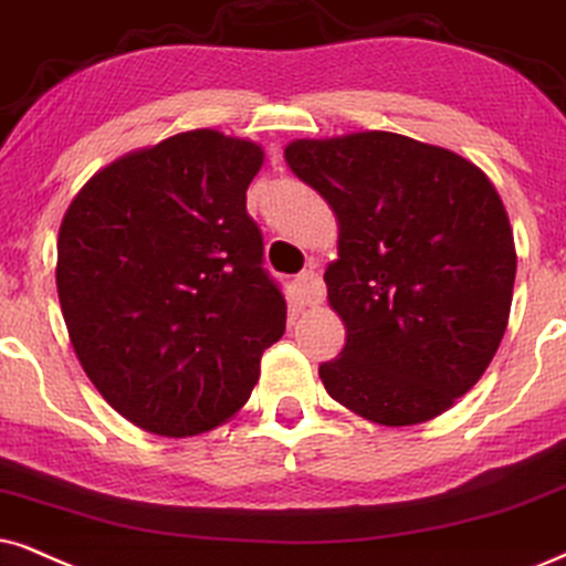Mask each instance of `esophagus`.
I'll use <instances>...</instances> for the list:
<instances>
[{"mask_svg":"<svg viewBox=\"0 0 566 566\" xmlns=\"http://www.w3.org/2000/svg\"><path fill=\"white\" fill-rule=\"evenodd\" d=\"M295 290L303 305H318L324 300V282H321V276L313 269L300 271L295 279Z\"/></svg>","mask_w":566,"mask_h":566,"instance_id":"1","label":"esophagus"}]
</instances>
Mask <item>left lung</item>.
I'll use <instances>...</instances> for the list:
<instances>
[{"mask_svg": "<svg viewBox=\"0 0 566 566\" xmlns=\"http://www.w3.org/2000/svg\"><path fill=\"white\" fill-rule=\"evenodd\" d=\"M284 159L339 221L324 282L347 345L318 368L328 397L381 426L447 412L510 321L517 253L496 188L460 154L384 130L292 140Z\"/></svg>", "mask_w": 566, "mask_h": 566, "instance_id": "left-lung-1", "label": "left lung"}]
</instances>
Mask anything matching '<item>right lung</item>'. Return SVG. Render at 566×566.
Segmentation results:
<instances>
[{"label": "right lung", "instance_id": "right-lung-1", "mask_svg": "<svg viewBox=\"0 0 566 566\" xmlns=\"http://www.w3.org/2000/svg\"><path fill=\"white\" fill-rule=\"evenodd\" d=\"M261 164L253 140L180 133L96 171L64 211L70 342L98 395L143 431L180 439L230 420L282 339L287 303L245 209Z\"/></svg>", "mask_w": 566, "mask_h": 566}]
</instances>
